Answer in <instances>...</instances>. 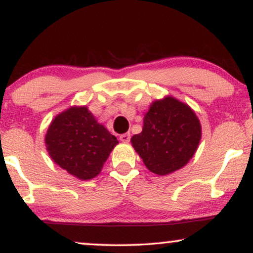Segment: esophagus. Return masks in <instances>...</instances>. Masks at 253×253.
Masks as SVG:
<instances>
[{
    "label": "esophagus",
    "instance_id": "1",
    "mask_svg": "<svg viewBox=\"0 0 253 253\" xmlns=\"http://www.w3.org/2000/svg\"><path fill=\"white\" fill-rule=\"evenodd\" d=\"M130 138H131V136H130L129 132L123 133V134H121V136H120V140L123 141V143H129Z\"/></svg>",
    "mask_w": 253,
    "mask_h": 253
}]
</instances>
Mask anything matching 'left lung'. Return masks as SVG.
Returning <instances> with one entry per match:
<instances>
[{
	"label": "left lung",
	"instance_id": "8db88e82",
	"mask_svg": "<svg viewBox=\"0 0 253 253\" xmlns=\"http://www.w3.org/2000/svg\"><path fill=\"white\" fill-rule=\"evenodd\" d=\"M202 138L198 117L188 105L172 96L155 100L145 114L132 146L148 170L160 176L178 170L196 153Z\"/></svg>",
	"mask_w": 253,
	"mask_h": 253
}]
</instances>
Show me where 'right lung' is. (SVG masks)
I'll list each match as a JSON object with an SVG mask.
<instances>
[{
    "instance_id": "right-lung-1",
    "label": "right lung",
    "mask_w": 253,
    "mask_h": 253,
    "mask_svg": "<svg viewBox=\"0 0 253 253\" xmlns=\"http://www.w3.org/2000/svg\"><path fill=\"white\" fill-rule=\"evenodd\" d=\"M46 147L55 164L83 181L95 177L119 144L86 107L58 114L48 127Z\"/></svg>"
}]
</instances>
